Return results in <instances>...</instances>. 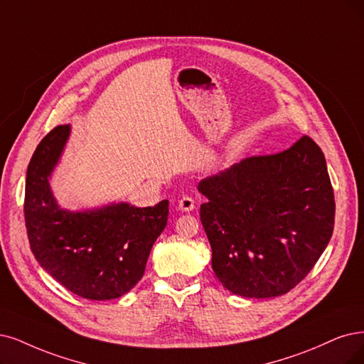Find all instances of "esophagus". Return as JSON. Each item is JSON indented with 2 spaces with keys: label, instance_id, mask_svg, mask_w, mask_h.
Masks as SVG:
<instances>
[{
  "label": "esophagus",
  "instance_id": "obj_1",
  "mask_svg": "<svg viewBox=\"0 0 364 364\" xmlns=\"http://www.w3.org/2000/svg\"><path fill=\"white\" fill-rule=\"evenodd\" d=\"M178 208L181 211H192L195 208V199L191 195H184L180 200H178Z\"/></svg>",
  "mask_w": 364,
  "mask_h": 364
}]
</instances>
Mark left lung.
Returning <instances> with one entry per match:
<instances>
[{"instance_id": "obj_1", "label": "left lung", "mask_w": 364, "mask_h": 364, "mask_svg": "<svg viewBox=\"0 0 364 364\" xmlns=\"http://www.w3.org/2000/svg\"><path fill=\"white\" fill-rule=\"evenodd\" d=\"M213 270L249 299L289 292L312 270L334 228L324 153L307 134L288 150L252 156L199 183Z\"/></svg>"}]
</instances>
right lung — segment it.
<instances>
[{
    "label": "right lung",
    "instance_id": "right-lung-1",
    "mask_svg": "<svg viewBox=\"0 0 364 364\" xmlns=\"http://www.w3.org/2000/svg\"><path fill=\"white\" fill-rule=\"evenodd\" d=\"M70 126L52 129L26 169L25 226L31 252L57 282L87 300H112L141 280L148 255L165 230L169 200L154 207L129 204L70 213L53 199L48 177L69 138Z\"/></svg>",
    "mask_w": 364,
    "mask_h": 364
}]
</instances>
